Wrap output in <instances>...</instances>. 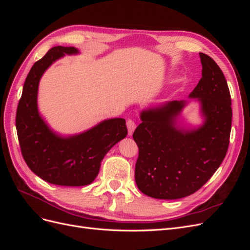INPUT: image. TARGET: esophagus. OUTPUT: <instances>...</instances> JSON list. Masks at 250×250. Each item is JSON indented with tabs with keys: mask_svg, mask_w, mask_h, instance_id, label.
Wrapping results in <instances>:
<instances>
[{
	"mask_svg": "<svg viewBox=\"0 0 250 250\" xmlns=\"http://www.w3.org/2000/svg\"><path fill=\"white\" fill-rule=\"evenodd\" d=\"M126 125H127V129H128V134L131 135L132 132H133L134 129H135V127H137V124H135L134 120L128 119L127 122H126Z\"/></svg>",
	"mask_w": 250,
	"mask_h": 250,
	"instance_id": "obj_1",
	"label": "esophagus"
}]
</instances>
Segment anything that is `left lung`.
I'll return each mask as SVG.
<instances>
[{"label": "left lung", "mask_w": 250, "mask_h": 250, "mask_svg": "<svg viewBox=\"0 0 250 250\" xmlns=\"http://www.w3.org/2000/svg\"><path fill=\"white\" fill-rule=\"evenodd\" d=\"M202 77L190 94L198 98L206 122L196 130L174 126L184 101H172L141 113L132 138L139 147L134 178L140 191L156 199H179L213 176L229 149L231 99L219 65L200 53Z\"/></svg>", "instance_id": "1"}]
</instances>
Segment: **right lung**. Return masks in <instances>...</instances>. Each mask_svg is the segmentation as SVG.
Here are the masks:
<instances>
[{"instance_id":"obj_1","label":"right lung","mask_w":250,"mask_h":250,"mask_svg":"<svg viewBox=\"0 0 250 250\" xmlns=\"http://www.w3.org/2000/svg\"><path fill=\"white\" fill-rule=\"evenodd\" d=\"M75 53L74 47L57 46L37 60L26 78L16 118L21 155L30 170L47 183L67 187L92 183L105 154L127 135L125 120L117 118L75 137L60 138L40 117L36 98L42 75L59 57Z\"/></svg>"}]
</instances>
